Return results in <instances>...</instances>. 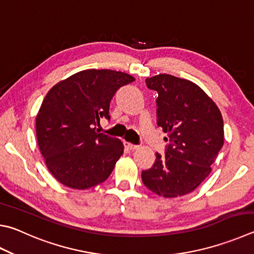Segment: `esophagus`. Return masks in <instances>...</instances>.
<instances>
[{
	"instance_id": "esophagus-1",
	"label": "esophagus",
	"mask_w": 254,
	"mask_h": 254,
	"mask_svg": "<svg viewBox=\"0 0 254 254\" xmlns=\"http://www.w3.org/2000/svg\"><path fill=\"white\" fill-rule=\"evenodd\" d=\"M124 146L127 147V150H131V151H133V150H136L137 147V145H135V144H132V143H130V142H127V141H124Z\"/></svg>"
}]
</instances>
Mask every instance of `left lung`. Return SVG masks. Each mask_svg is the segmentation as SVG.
Wrapping results in <instances>:
<instances>
[{
    "mask_svg": "<svg viewBox=\"0 0 254 254\" xmlns=\"http://www.w3.org/2000/svg\"><path fill=\"white\" fill-rule=\"evenodd\" d=\"M145 82L158 92V126L170 144L163 156L156 153L153 167L142 171V181L160 196L186 195L207 178L223 145L222 115L213 100L191 81L159 74Z\"/></svg>",
    "mask_w": 254,
    "mask_h": 254,
    "instance_id": "1",
    "label": "left lung"
}]
</instances>
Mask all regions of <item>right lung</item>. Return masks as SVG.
I'll return each instance as SVG.
<instances>
[{
    "mask_svg": "<svg viewBox=\"0 0 254 254\" xmlns=\"http://www.w3.org/2000/svg\"><path fill=\"white\" fill-rule=\"evenodd\" d=\"M135 79L112 70L80 71L57 83L36 114L38 145L45 165L63 186L85 190L104 182L123 154V143L98 133L110 119V102L120 87Z\"/></svg>",
    "mask_w": 254,
    "mask_h": 254,
    "instance_id": "obj_1",
    "label": "right lung"
}]
</instances>
